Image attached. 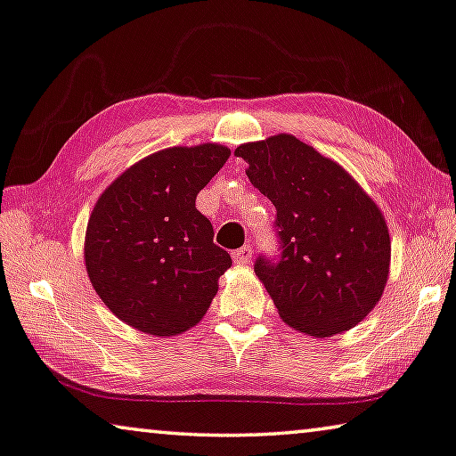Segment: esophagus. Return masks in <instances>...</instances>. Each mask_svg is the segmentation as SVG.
<instances>
[{
  "label": "esophagus",
  "mask_w": 456,
  "mask_h": 456,
  "mask_svg": "<svg viewBox=\"0 0 456 456\" xmlns=\"http://www.w3.org/2000/svg\"><path fill=\"white\" fill-rule=\"evenodd\" d=\"M252 255H255V252H252V246L244 244L242 248H238V250L232 252V260L236 265H248L252 260Z\"/></svg>",
  "instance_id": "esophagus-1"
}]
</instances>
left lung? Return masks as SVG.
<instances>
[{"mask_svg":"<svg viewBox=\"0 0 456 456\" xmlns=\"http://www.w3.org/2000/svg\"><path fill=\"white\" fill-rule=\"evenodd\" d=\"M246 175L277 208V260L255 273L281 319L313 338L347 331L370 315L390 273V234L376 201L339 163L281 133L236 147Z\"/></svg>","mask_w":456,"mask_h":456,"instance_id":"8db88e82","label":"left lung"}]
</instances>
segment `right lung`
I'll list each match as a JSON object with an SVG mask.
<instances>
[{
	"label": "right lung",
	"mask_w": 456,
	"mask_h": 456,
	"mask_svg": "<svg viewBox=\"0 0 456 456\" xmlns=\"http://www.w3.org/2000/svg\"><path fill=\"white\" fill-rule=\"evenodd\" d=\"M228 158L218 143L163 149L96 200L85 236L86 273L123 323L171 338L206 315L232 258L214 244L196 196Z\"/></svg>",
	"instance_id": "obj_1"
}]
</instances>
